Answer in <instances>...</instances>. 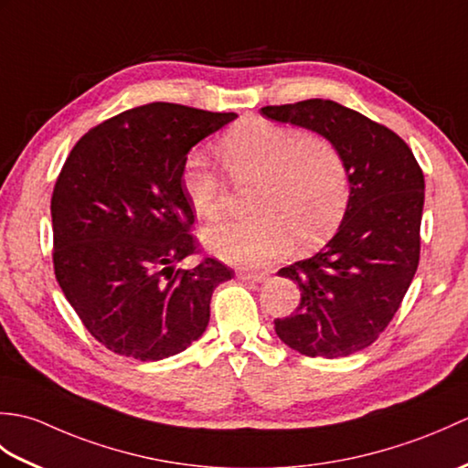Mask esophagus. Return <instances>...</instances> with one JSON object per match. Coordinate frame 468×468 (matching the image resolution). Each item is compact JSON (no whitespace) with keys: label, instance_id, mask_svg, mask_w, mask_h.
I'll return each instance as SVG.
<instances>
[{"label":"esophagus","instance_id":"esophagus-1","mask_svg":"<svg viewBox=\"0 0 468 468\" xmlns=\"http://www.w3.org/2000/svg\"><path fill=\"white\" fill-rule=\"evenodd\" d=\"M237 277L243 282H251V283H261L265 280V273H255V271H245V270H239L237 271Z\"/></svg>","mask_w":468,"mask_h":468}]
</instances>
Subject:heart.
I'll return each mask as SVG.
<instances>
[{
    "mask_svg": "<svg viewBox=\"0 0 468 468\" xmlns=\"http://www.w3.org/2000/svg\"><path fill=\"white\" fill-rule=\"evenodd\" d=\"M218 156L235 185H250L247 208L255 213L205 231L218 260L257 267L295 245H315L330 235L346 211L350 173L330 138L245 118L221 136ZM183 188L197 217L213 221L223 211L227 186L207 156L191 153L183 165Z\"/></svg>",
    "mask_w": 468,
    "mask_h": 468,
    "instance_id": "obj_1",
    "label": "heart"
}]
</instances>
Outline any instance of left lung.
Masks as SVG:
<instances>
[{
  "label": "left lung",
  "mask_w": 468,
  "mask_h": 468,
  "mask_svg": "<svg viewBox=\"0 0 468 468\" xmlns=\"http://www.w3.org/2000/svg\"><path fill=\"white\" fill-rule=\"evenodd\" d=\"M277 122L310 128L340 148L350 198L320 251L277 273L300 285L295 312L275 334L312 357H342L378 340L404 300L420 260L424 175L402 138L337 102L312 98L263 106Z\"/></svg>",
  "instance_id": "8db88e82"
}]
</instances>
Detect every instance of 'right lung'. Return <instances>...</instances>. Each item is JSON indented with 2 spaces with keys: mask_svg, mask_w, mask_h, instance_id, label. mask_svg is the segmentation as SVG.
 <instances>
[{
  "mask_svg": "<svg viewBox=\"0 0 468 468\" xmlns=\"http://www.w3.org/2000/svg\"><path fill=\"white\" fill-rule=\"evenodd\" d=\"M235 112L153 102L90 128L52 193L54 273L84 327L108 350L154 362L203 335L211 295L233 270L198 253L183 188L186 153Z\"/></svg>",
  "mask_w": 468,
  "mask_h": 468,
  "instance_id": "1",
  "label": "right lung"
}]
</instances>
